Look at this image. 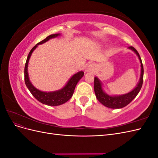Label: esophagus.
Segmentation results:
<instances>
[{"label":"esophagus","mask_w":158,"mask_h":158,"mask_svg":"<svg viewBox=\"0 0 158 158\" xmlns=\"http://www.w3.org/2000/svg\"><path fill=\"white\" fill-rule=\"evenodd\" d=\"M95 70V66L94 64L92 63V64H89L87 66L86 72H88V73H94Z\"/></svg>","instance_id":"obj_1"}]
</instances>
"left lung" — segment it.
<instances>
[{
  "mask_svg": "<svg viewBox=\"0 0 158 158\" xmlns=\"http://www.w3.org/2000/svg\"><path fill=\"white\" fill-rule=\"evenodd\" d=\"M128 49L132 50L135 52V54L138 56L140 60L141 64V73L139 81L134 88L130 92L125 94L118 95H111L105 92L103 89L102 82L98 77L94 78V92L95 94L98 101L103 104L104 106L111 109H121L127 106L128 104L130 103L132 100L136 98L138 94L139 93L143 84V75H144V69H143V64L142 60L138 51L134 48L133 47H129Z\"/></svg>",
  "mask_w": 158,
  "mask_h": 158,
  "instance_id": "8db88e82",
  "label": "left lung"
}]
</instances>
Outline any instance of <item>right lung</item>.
<instances>
[{
	"label": "right lung",
	"instance_id": "1",
	"mask_svg": "<svg viewBox=\"0 0 158 158\" xmlns=\"http://www.w3.org/2000/svg\"><path fill=\"white\" fill-rule=\"evenodd\" d=\"M59 35H60V33H56V34H52L51 35H49L48 37H47L45 40L40 41V43H38L37 45L33 47L30 51V52H29V55L27 56L24 69V80L27 88L30 90V92L33 95V96L34 97L37 101H39L43 104H45L47 106H60V105H62L66 103V102H68L72 98V96H73L76 84H78L80 80L83 77V76L84 74V73L83 71L78 72L77 73L74 74L69 80L67 83L66 84V85L63 88H61L59 90L53 91V92H43V91L37 89L30 82L29 75H28L27 67L28 63H29V60L32 52L37 48V46L39 45L44 44V43L48 41L49 40L52 39V38H55Z\"/></svg>",
	"mask_w": 158,
	"mask_h": 158
}]
</instances>
